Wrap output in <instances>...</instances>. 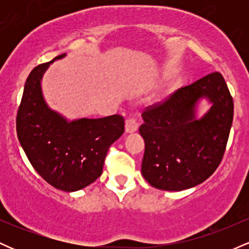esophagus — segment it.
Returning a JSON list of instances; mask_svg holds the SVG:
<instances>
[{
    "mask_svg": "<svg viewBox=\"0 0 249 249\" xmlns=\"http://www.w3.org/2000/svg\"><path fill=\"white\" fill-rule=\"evenodd\" d=\"M138 122H137L136 118H128L126 122H125V131L127 133H133L138 130Z\"/></svg>",
    "mask_w": 249,
    "mask_h": 249,
    "instance_id": "esophagus-1",
    "label": "esophagus"
}]
</instances>
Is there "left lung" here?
Masks as SVG:
<instances>
[{
	"mask_svg": "<svg viewBox=\"0 0 249 249\" xmlns=\"http://www.w3.org/2000/svg\"><path fill=\"white\" fill-rule=\"evenodd\" d=\"M202 98L213 107L198 120L196 107ZM233 112V98L220 72L202 77L166 101L147 107L139 127L145 142V180L158 190L182 191L210 178L224 157Z\"/></svg>",
	"mask_w": 249,
	"mask_h": 249,
	"instance_id": "1",
	"label": "left lung"
}]
</instances>
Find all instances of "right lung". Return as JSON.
<instances>
[{"mask_svg": "<svg viewBox=\"0 0 249 249\" xmlns=\"http://www.w3.org/2000/svg\"><path fill=\"white\" fill-rule=\"evenodd\" d=\"M65 53L28 76L16 117V131L30 164L57 190L75 192L101 177L108 147L124 133V118H81L69 122L51 110L42 93V77Z\"/></svg>", "mask_w": 249, "mask_h": 249, "instance_id": "1", "label": "right lung"}]
</instances>
